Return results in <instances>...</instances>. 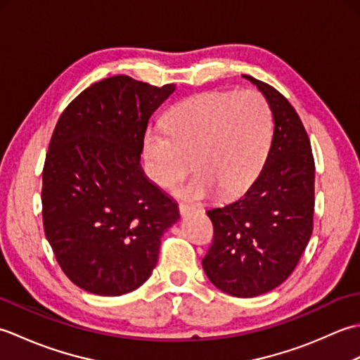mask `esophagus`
I'll list each match as a JSON object with an SVG mask.
<instances>
[{
  "label": "esophagus",
  "instance_id": "obj_1",
  "mask_svg": "<svg viewBox=\"0 0 360 360\" xmlns=\"http://www.w3.org/2000/svg\"><path fill=\"white\" fill-rule=\"evenodd\" d=\"M195 210H196L195 205H188V204H184V202L179 204L181 215H187V213H192V212H195Z\"/></svg>",
  "mask_w": 360,
  "mask_h": 360
}]
</instances>
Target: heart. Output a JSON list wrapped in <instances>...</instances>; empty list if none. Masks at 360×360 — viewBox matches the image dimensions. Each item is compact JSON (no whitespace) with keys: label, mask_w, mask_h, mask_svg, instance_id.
I'll return each instance as SVG.
<instances>
[{"label":"heart","mask_w":360,"mask_h":360,"mask_svg":"<svg viewBox=\"0 0 360 360\" xmlns=\"http://www.w3.org/2000/svg\"><path fill=\"white\" fill-rule=\"evenodd\" d=\"M272 111L254 89L210 91L184 98L167 114L165 129L145 136V158L153 181L172 188L193 167L196 173L178 188L188 200L238 193L262 170L272 141Z\"/></svg>","instance_id":"obj_1"}]
</instances>
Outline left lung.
I'll list each match as a JSON object with an SVG mask.
<instances>
[{"label":"left lung","instance_id":"1","mask_svg":"<svg viewBox=\"0 0 360 360\" xmlns=\"http://www.w3.org/2000/svg\"><path fill=\"white\" fill-rule=\"evenodd\" d=\"M271 106L274 136L257 179L238 200L209 209L213 241L204 272L233 297H257L285 281L307 249L314 215V158L288 98L250 75Z\"/></svg>","mask_w":360,"mask_h":360}]
</instances>
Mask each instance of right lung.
Segmentation results:
<instances>
[{"label": "right lung", "mask_w": 360, "mask_h": 360, "mask_svg": "<svg viewBox=\"0 0 360 360\" xmlns=\"http://www.w3.org/2000/svg\"><path fill=\"white\" fill-rule=\"evenodd\" d=\"M174 88L114 75L75 97L53 129L43 167L44 233L66 277L91 294L143 285L160 238L179 219L178 204L141 167L148 120Z\"/></svg>", "instance_id": "right-lung-1"}]
</instances>
